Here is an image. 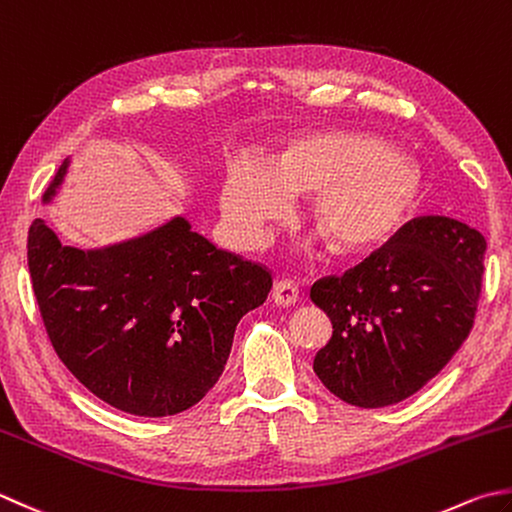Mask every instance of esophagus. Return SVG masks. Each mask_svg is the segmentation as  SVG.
<instances>
[{"instance_id": "1", "label": "esophagus", "mask_w": 512, "mask_h": 512, "mask_svg": "<svg viewBox=\"0 0 512 512\" xmlns=\"http://www.w3.org/2000/svg\"><path fill=\"white\" fill-rule=\"evenodd\" d=\"M273 299L277 306H293L299 299V288L293 279H279L273 288Z\"/></svg>"}]
</instances>
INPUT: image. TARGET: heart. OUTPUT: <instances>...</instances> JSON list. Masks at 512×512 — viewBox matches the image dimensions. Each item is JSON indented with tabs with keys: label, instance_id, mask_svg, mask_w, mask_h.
<instances>
[{
	"label": "heart",
	"instance_id": "1",
	"mask_svg": "<svg viewBox=\"0 0 512 512\" xmlns=\"http://www.w3.org/2000/svg\"><path fill=\"white\" fill-rule=\"evenodd\" d=\"M284 190L315 193L310 217L346 253L370 250L395 233L419 195V173L382 139L319 133L299 139L266 164L237 159L222 188L228 228L255 246L266 224L284 213Z\"/></svg>",
	"mask_w": 512,
	"mask_h": 512
}]
</instances>
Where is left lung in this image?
<instances>
[{"label": "left lung", "instance_id": "1", "mask_svg": "<svg viewBox=\"0 0 512 512\" xmlns=\"http://www.w3.org/2000/svg\"><path fill=\"white\" fill-rule=\"evenodd\" d=\"M486 239L457 219H410L342 277L310 288L333 337L313 370L346 404L382 408L426 386L464 344L482 293Z\"/></svg>", "mask_w": 512, "mask_h": 512}]
</instances>
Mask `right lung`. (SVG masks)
Masks as SVG:
<instances>
[{
    "instance_id": "right-lung-1",
    "label": "right lung",
    "mask_w": 512,
    "mask_h": 512,
    "mask_svg": "<svg viewBox=\"0 0 512 512\" xmlns=\"http://www.w3.org/2000/svg\"><path fill=\"white\" fill-rule=\"evenodd\" d=\"M28 270L57 357L95 397L139 417L195 406L224 373L239 319L273 286L264 266L210 244L186 217L95 250L62 246L35 219Z\"/></svg>"
}]
</instances>
